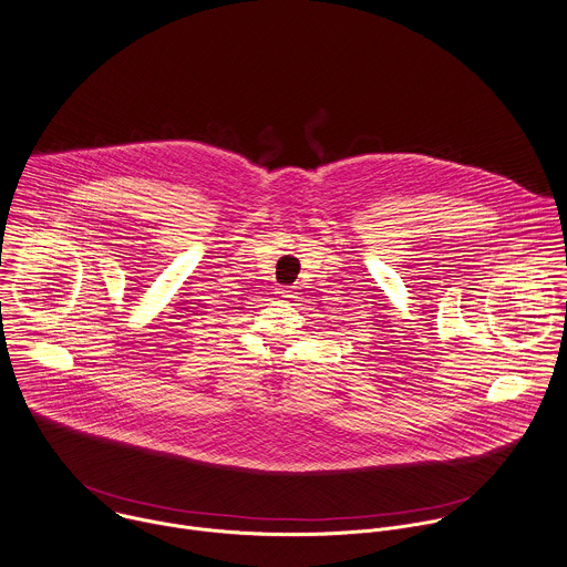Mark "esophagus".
<instances>
[{"instance_id":"obj_1","label":"esophagus","mask_w":567,"mask_h":567,"mask_svg":"<svg viewBox=\"0 0 567 567\" xmlns=\"http://www.w3.org/2000/svg\"><path fill=\"white\" fill-rule=\"evenodd\" d=\"M280 298H285V300L296 298V296H293V289H280Z\"/></svg>"}]
</instances>
